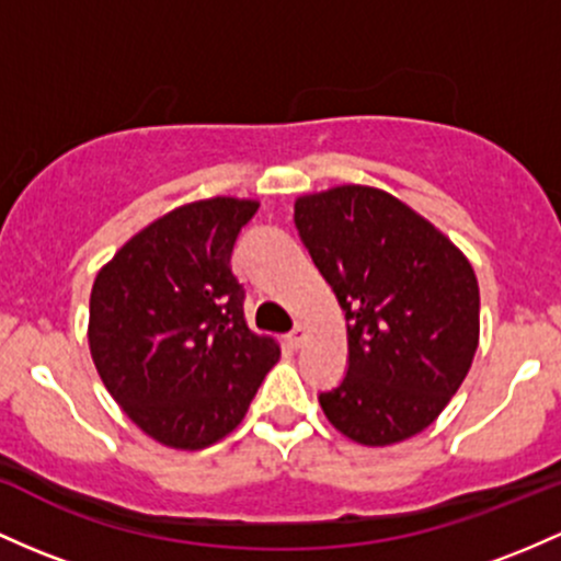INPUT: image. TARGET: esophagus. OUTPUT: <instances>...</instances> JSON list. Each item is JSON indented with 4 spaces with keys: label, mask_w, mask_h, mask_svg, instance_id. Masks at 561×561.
Wrapping results in <instances>:
<instances>
[{
    "label": "esophagus",
    "mask_w": 561,
    "mask_h": 561,
    "mask_svg": "<svg viewBox=\"0 0 561 561\" xmlns=\"http://www.w3.org/2000/svg\"><path fill=\"white\" fill-rule=\"evenodd\" d=\"M306 335H309V330H306V324H295V328L287 332V343H290L293 348H300L304 346Z\"/></svg>",
    "instance_id": "1"
}]
</instances>
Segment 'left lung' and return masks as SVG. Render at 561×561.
I'll return each instance as SVG.
<instances>
[{"label":"left lung","mask_w":561,"mask_h":561,"mask_svg":"<svg viewBox=\"0 0 561 561\" xmlns=\"http://www.w3.org/2000/svg\"><path fill=\"white\" fill-rule=\"evenodd\" d=\"M295 226L346 311L348 373L319 393L328 421L365 447L421 434L479 346L469 257L402 199L359 183L298 196Z\"/></svg>","instance_id":"left-lung-1"}]
</instances>
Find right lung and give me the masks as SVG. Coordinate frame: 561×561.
I'll use <instances>...</instances> for the list:
<instances>
[{
	"instance_id": "add662e5",
	"label": "right lung",
	"mask_w": 561,
	"mask_h": 561,
	"mask_svg": "<svg viewBox=\"0 0 561 561\" xmlns=\"http://www.w3.org/2000/svg\"><path fill=\"white\" fill-rule=\"evenodd\" d=\"M261 202L210 196L164 213L98 271L88 341L125 415L159 445L205 450L248 415L279 343L244 319L231 271Z\"/></svg>"
}]
</instances>
